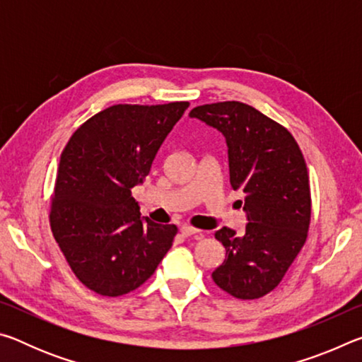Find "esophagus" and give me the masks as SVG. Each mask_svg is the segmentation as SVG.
I'll use <instances>...</instances> for the list:
<instances>
[{
	"instance_id": "1",
	"label": "esophagus",
	"mask_w": 362,
	"mask_h": 362,
	"mask_svg": "<svg viewBox=\"0 0 362 362\" xmlns=\"http://www.w3.org/2000/svg\"><path fill=\"white\" fill-rule=\"evenodd\" d=\"M180 233H182L183 236H203V231L196 230V228H193V226H189V225L180 226Z\"/></svg>"
}]
</instances>
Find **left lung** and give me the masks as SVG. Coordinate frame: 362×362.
Returning <instances> with one entry per match:
<instances>
[{"label":"left lung","instance_id":"8db88e82","mask_svg":"<svg viewBox=\"0 0 362 362\" xmlns=\"http://www.w3.org/2000/svg\"><path fill=\"white\" fill-rule=\"evenodd\" d=\"M223 134L230 183L244 196L246 230L216 231L226 250L212 272L220 289L241 300L276 287L308 236L311 196L308 170L292 134L243 102H217L189 112Z\"/></svg>","mask_w":362,"mask_h":362}]
</instances>
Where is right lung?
Returning a JSON list of instances; mask_svg holds the SVG:
<instances>
[{
	"label": "right lung",
	"mask_w": 362,
	"mask_h": 362,
	"mask_svg": "<svg viewBox=\"0 0 362 362\" xmlns=\"http://www.w3.org/2000/svg\"><path fill=\"white\" fill-rule=\"evenodd\" d=\"M113 105L78 127L62 151L49 220L75 276L99 296L136 291L168 254L175 225L140 217L131 189L188 108Z\"/></svg>",
	"instance_id": "obj_1"
}]
</instances>
